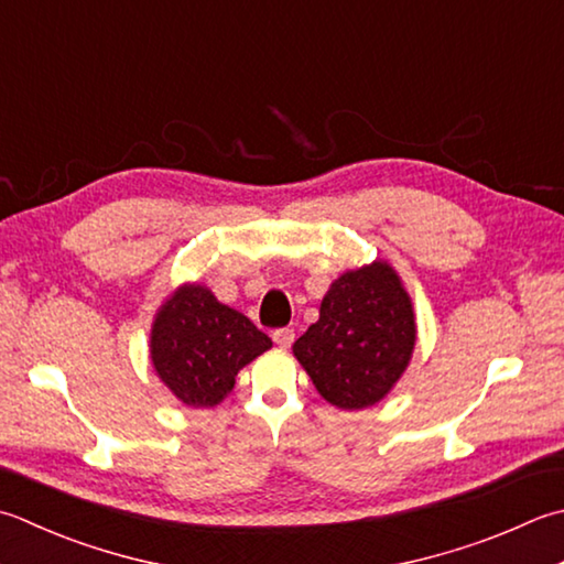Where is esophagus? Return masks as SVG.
Listing matches in <instances>:
<instances>
[{"label":"esophagus","mask_w":564,"mask_h":564,"mask_svg":"<svg viewBox=\"0 0 564 564\" xmlns=\"http://www.w3.org/2000/svg\"><path fill=\"white\" fill-rule=\"evenodd\" d=\"M293 339H295V333L291 327H281V329H275V333H273V341L281 349H289L293 345Z\"/></svg>","instance_id":"esophagus-1"}]
</instances>
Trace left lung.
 Instances as JSON below:
<instances>
[{"mask_svg": "<svg viewBox=\"0 0 564 564\" xmlns=\"http://www.w3.org/2000/svg\"><path fill=\"white\" fill-rule=\"evenodd\" d=\"M415 347V315L391 263L341 273L319 319L295 339L293 355L317 393L341 411L379 403L403 377Z\"/></svg>", "mask_w": 564, "mask_h": 564, "instance_id": "8db88e82", "label": "left lung"}]
</instances>
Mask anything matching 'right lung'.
I'll return each mask as SVG.
<instances>
[{
	"label": "right lung",
	"instance_id": "obj_1",
	"mask_svg": "<svg viewBox=\"0 0 564 564\" xmlns=\"http://www.w3.org/2000/svg\"><path fill=\"white\" fill-rule=\"evenodd\" d=\"M149 347L175 399L213 408L235 389L239 369L271 349V337L205 285L185 283L159 307Z\"/></svg>",
	"mask_w": 564,
	"mask_h": 564
}]
</instances>
